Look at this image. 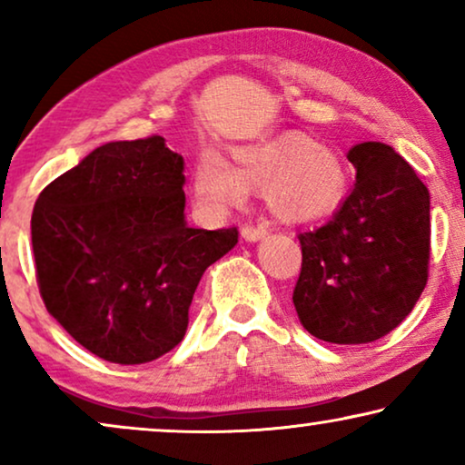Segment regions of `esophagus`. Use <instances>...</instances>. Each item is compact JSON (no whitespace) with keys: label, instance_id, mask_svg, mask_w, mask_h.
<instances>
[{"label":"esophagus","instance_id":"esophagus-1","mask_svg":"<svg viewBox=\"0 0 465 465\" xmlns=\"http://www.w3.org/2000/svg\"><path fill=\"white\" fill-rule=\"evenodd\" d=\"M241 237L250 243H256V241L266 237V228L264 226H243L241 228Z\"/></svg>","mask_w":465,"mask_h":465}]
</instances>
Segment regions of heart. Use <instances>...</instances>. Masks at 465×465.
<instances>
[{
	"mask_svg": "<svg viewBox=\"0 0 465 465\" xmlns=\"http://www.w3.org/2000/svg\"><path fill=\"white\" fill-rule=\"evenodd\" d=\"M228 154L231 163L212 150L203 152L194 164V199L212 213L239 207L250 190L262 186V199L275 218L304 224L336 212L347 196V163L307 133L285 131L232 145Z\"/></svg>",
	"mask_w": 465,
	"mask_h": 465,
	"instance_id": "b5f03b06",
	"label": "heart"
}]
</instances>
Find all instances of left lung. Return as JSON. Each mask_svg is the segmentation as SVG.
<instances>
[{"label":"left lung","instance_id":"obj_1","mask_svg":"<svg viewBox=\"0 0 465 465\" xmlns=\"http://www.w3.org/2000/svg\"><path fill=\"white\" fill-rule=\"evenodd\" d=\"M347 158L353 190L328 224L298 234L292 301L320 341L361 345L400 326L428 283L430 190L387 143H358Z\"/></svg>","mask_w":465,"mask_h":465}]
</instances>
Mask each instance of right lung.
I'll return each mask as SVG.
<instances>
[{
	"label": "right lung",
	"instance_id": "right-lung-1",
	"mask_svg": "<svg viewBox=\"0 0 465 465\" xmlns=\"http://www.w3.org/2000/svg\"><path fill=\"white\" fill-rule=\"evenodd\" d=\"M183 182V158L152 135L99 145L37 196L42 301L97 358L133 366L171 351L203 272L237 245V228L186 224Z\"/></svg>",
	"mask_w": 465,
	"mask_h": 465
}]
</instances>
